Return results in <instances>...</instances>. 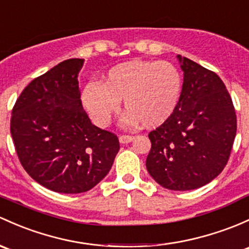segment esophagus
<instances>
[{"mask_svg": "<svg viewBox=\"0 0 249 249\" xmlns=\"http://www.w3.org/2000/svg\"><path fill=\"white\" fill-rule=\"evenodd\" d=\"M133 140H135V137H133V136H129V135H123L119 137V142L122 143V144H127V143L132 142Z\"/></svg>", "mask_w": 249, "mask_h": 249, "instance_id": "obj_1", "label": "esophagus"}]
</instances>
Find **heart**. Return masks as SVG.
<instances>
[{"label":"heart","mask_w":249,"mask_h":249,"mask_svg":"<svg viewBox=\"0 0 249 249\" xmlns=\"http://www.w3.org/2000/svg\"><path fill=\"white\" fill-rule=\"evenodd\" d=\"M181 87V75L172 63L135 59L111 68L101 78V85L87 83L81 101L98 126L111 123L123 100L127 109L122 118L123 124L135 126L142 123L151 129L172 116Z\"/></svg>","instance_id":"1"}]
</instances>
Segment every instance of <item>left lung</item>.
<instances>
[{
    "instance_id": "8db88e82",
    "label": "left lung",
    "mask_w": 249,
    "mask_h": 249,
    "mask_svg": "<svg viewBox=\"0 0 249 249\" xmlns=\"http://www.w3.org/2000/svg\"><path fill=\"white\" fill-rule=\"evenodd\" d=\"M184 82L174 112L149 133L145 166L162 187L190 191L213 181L226 167L236 136V114L223 81L177 56Z\"/></svg>"
}]
</instances>
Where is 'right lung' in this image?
<instances>
[{
  "instance_id": "right-lung-1",
  "label": "right lung",
  "mask_w": 249,
  "mask_h": 249,
  "mask_svg": "<svg viewBox=\"0 0 249 249\" xmlns=\"http://www.w3.org/2000/svg\"><path fill=\"white\" fill-rule=\"evenodd\" d=\"M85 59L61 62L35 78L14 105L10 133L33 180L58 193L87 192L107 175L119 151L114 133L91 124L81 103Z\"/></svg>"
}]
</instances>
